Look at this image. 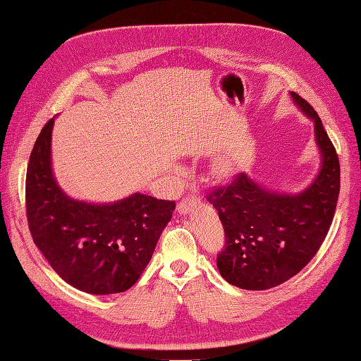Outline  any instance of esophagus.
<instances>
[{"label": "esophagus", "instance_id": "34e87169", "mask_svg": "<svg viewBox=\"0 0 361 361\" xmlns=\"http://www.w3.org/2000/svg\"><path fill=\"white\" fill-rule=\"evenodd\" d=\"M200 200L195 197V195H192V194H188V195H185V197L179 202V204H178V211H179V214H187V212H190L192 207L197 204Z\"/></svg>", "mask_w": 361, "mask_h": 361}]
</instances>
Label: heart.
<instances>
[{
	"label": "heart",
	"mask_w": 361,
	"mask_h": 361,
	"mask_svg": "<svg viewBox=\"0 0 361 361\" xmlns=\"http://www.w3.org/2000/svg\"><path fill=\"white\" fill-rule=\"evenodd\" d=\"M227 167H228V166H224V169H227Z\"/></svg>",
	"instance_id": "1"
}]
</instances>
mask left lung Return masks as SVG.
I'll list each match as a JSON object with an SVG mask.
<instances>
[{"instance_id": "8db88e82", "label": "left lung", "mask_w": 361, "mask_h": 361, "mask_svg": "<svg viewBox=\"0 0 361 361\" xmlns=\"http://www.w3.org/2000/svg\"><path fill=\"white\" fill-rule=\"evenodd\" d=\"M290 94L314 120L322 154L314 182L298 195H281L238 173L206 194L224 228L218 271L231 285L247 290L276 288L309 264L330 231L341 191V164L318 113L300 94Z\"/></svg>"}]
</instances>
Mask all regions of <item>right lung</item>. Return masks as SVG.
Here are the masks:
<instances>
[{"instance_id":"add662e5","label":"right lung","mask_w":361,"mask_h":361,"mask_svg":"<svg viewBox=\"0 0 361 361\" xmlns=\"http://www.w3.org/2000/svg\"><path fill=\"white\" fill-rule=\"evenodd\" d=\"M43 126L31 150L25 209L32 241L52 269L87 293L125 292L143 274L176 202L134 194L113 204L72 200L51 171V130Z\"/></svg>"}]
</instances>
